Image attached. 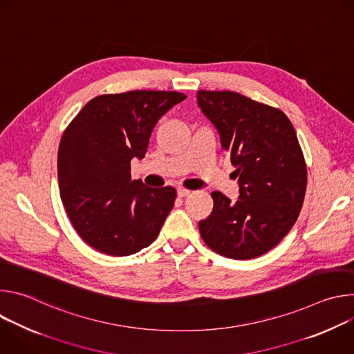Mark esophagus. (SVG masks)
<instances>
[{
    "label": "esophagus",
    "instance_id": "1",
    "mask_svg": "<svg viewBox=\"0 0 354 354\" xmlns=\"http://www.w3.org/2000/svg\"><path fill=\"white\" fill-rule=\"evenodd\" d=\"M176 192H178V196H179V197H186V196L190 194V190L183 189V187H179Z\"/></svg>",
    "mask_w": 354,
    "mask_h": 354
}]
</instances>
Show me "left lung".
Returning a JSON list of instances; mask_svg holds the SVG:
<instances>
[{
  "label": "left lung",
  "instance_id": "left-lung-1",
  "mask_svg": "<svg viewBox=\"0 0 354 354\" xmlns=\"http://www.w3.org/2000/svg\"><path fill=\"white\" fill-rule=\"evenodd\" d=\"M197 106L231 156L239 186L235 201L212 193L201 238L225 258L261 257L288 234L304 201L307 167L295 130L281 111L232 91H198Z\"/></svg>",
  "mask_w": 354,
  "mask_h": 354
}]
</instances>
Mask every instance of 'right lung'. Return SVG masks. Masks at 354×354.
<instances>
[{"label":"right lung","instance_id":"obj_1","mask_svg":"<svg viewBox=\"0 0 354 354\" xmlns=\"http://www.w3.org/2000/svg\"><path fill=\"white\" fill-rule=\"evenodd\" d=\"M186 95L130 91L100 95L64 131L57 156L60 196L80 236L93 249L127 257L153 243L174 207L172 186L131 180L158 120Z\"/></svg>","mask_w":354,"mask_h":354}]
</instances>
